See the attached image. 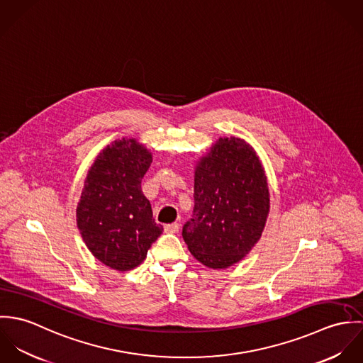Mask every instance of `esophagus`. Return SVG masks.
<instances>
[{"mask_svg": "<svg viewBox=\"0 0 363 363\" xmlns=\"http://www.w3.org/2000/svg\"><path fill=\"white\" fill-rule=\"evenodd\" d=\"M179 230H180V223H177V222L164 225V232H167V233H177Z\"/></svg>", "mask_w": 363, "mask_h": 363, "instance_id": "esophagus-1", "label": "esophagus"}]
</instances>
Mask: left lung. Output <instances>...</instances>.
Here are the masks:
<instances>
[{
	"label": "left lung",
	"mask_w": 363,
	"mask_h": 363,
	"mask_svg": "<svg viewBox=\"0 0 363 363\" xmlns=\"http://www.w3.org/2000/svg\"><path fill=\"white\" fill-rule=\"evenodd\" d=\"M268 209L259 156L240 138H219L196 169L194 209L183 239L204 265L228 268L259 242Z\"/></svg>",
	"instance_id": "8db88e82"
}]
</instances>
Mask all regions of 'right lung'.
<instances>
[{
    "instance_id": "right-lung-1",
    "label": "right lung",
    "mask_w": 363,
    "mask_h": 363,
    "mask_svg": "<svg viewBox=\"0 0 363 363\" xmlns=\"http://www.w3.org/2000/svg\"><path fill=\"white\" fill-rule=\"evenodd\" d=\"M152 155L135 140L107 145L88 172L77 207V223L91 253L104 265L138 267L162 235L141 182Z\"/></svg>"
}]
</instances>
